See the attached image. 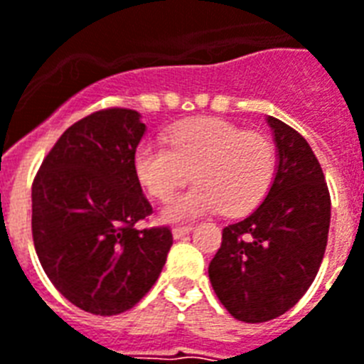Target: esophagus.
<instances>
[{
  "label": "esophagus",
  "instance_id": "34e87169",
  "mask_svg": "<svg viewBox=\"0 0 364 364\" xmlns=\"http://www.w3.org/2000/svg\"><path fill=\"white\" fill-rule=\"evenodd\" d=\"M191 231H193V225H177L173 227V237L181 238L185 237V235H188Z\"/></svg>",
  "mask_w": 364,
  "mask_h": 364
}]
</instances>
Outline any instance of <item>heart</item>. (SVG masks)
I'll list each match as a JSON object with an SVG mask.
<instances>
[{
    "instance_id": "obj_1",
    "label": "heart",
    "mask_w": 364,
    "mask_h": 364,
    "mask_svg": "<svg viewBox=\"0 0 364 364\" xmlns=\"http://www.w3.org/2000/svg\"><path fill=\"white\" fill-rule=\"evenodd\" d=\"M139 181L168 200L193 173V187L166 206L171 221L218 212L242 215L265 198L277 171L273 141L219 118H193L168 133V146L143 143L133 156Z\"/></svg>"
}]
</instances>
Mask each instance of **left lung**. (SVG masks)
<instances>
[{
	"label": "left lung",
	"instance_id": "left-lung-1",
	"mask_svg": "<svg viewBox=\"0 0 364 364\" xmlns=\"http://www.w3.org/2000/svg\"><path fill=\"white\" fill-rule=\"evenodd\" d=\"M279 168L265 200L223 229L210 263L221 304L244 323L284 315L311 287L330 227V193L309 143L273 116Z\"/></svg>",
	"mask_w": 364,
	"mask_h": 364
}]
</instances>
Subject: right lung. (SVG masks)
I'll return each mask as SVG.
<instances>
[{
	"mask_svg": "<svg viewBox=\"0 0 364 364\" xmlns=\"http://www.w3.org/2000/svg\"><path fill=\"white\" fill-rule=\"evenodd\" d=\"M145 133L135 110L110 107L72 124L32 183V238L53 287L93 315L132 309L162 273L168 225L152 213L133 168Z\"/></svg>",
	"mask_w": 364,
	"mask_h": 364,
	"instance_id": "add662e5",
	"label": "right lung"
}]
</instances>
